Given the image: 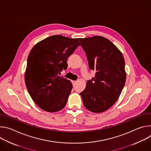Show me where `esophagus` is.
<instances>
[{
    "label": "esophagus",
    "instance_id": "esophagus-1",
    "mask_svg": "<svg viewBox=\"0 0 151 151\" xmlns=\"http://www.w3.org/2000/svg\"><path fill=\"white\" fill-rule=\"evenodd\" d=\"M76 81H72V84H73V85L74 86L75 85V83H76Z\"/></svg>",
    "mask_w": 151,
    "mask_h": 151
}]
</instances>
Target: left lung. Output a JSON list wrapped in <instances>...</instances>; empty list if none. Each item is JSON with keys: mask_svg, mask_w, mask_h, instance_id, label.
Listing matches in <instances>:
<instances>
[{"mask_svg": "<svg viewBox=\"0 0 151 151\" xmlns=\"http://www.w3.org/2000/svg\"><path fill=\"white\" fill-rule=\"evenodd\" d=\"M87 55L89 68L96 72L80 93L88 110L100 113L116 101L126 79L125 61L121 51L107 39L96 36L78 39Z\"/></svg>", "mask_w": 151, "mask_h": 151, "instance_id": "8db88e82", "label": "left lung"}]
</instances>
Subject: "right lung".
I'll list each match as a JSON object with an SVG mask.
<instances>
[{
	"mask_svg": "<svg viewBox=\"0 0 151 151\" xmlns=\"http://www.w3.org/2000/svg\"><path fill=\"white\" fill-rule=\"evenodd\" d=\"M81 44L78 39L54 35L36 44L27 58L25 83L34 102L50 112L61 110L72 89L71 82L60 76L67 59Z\"/></svg>",
	"mask_w": 151,
	"mask_h": 151,
	"instance_id": "right-lung-1",
	"label": "right lung"
}]
</instances>
